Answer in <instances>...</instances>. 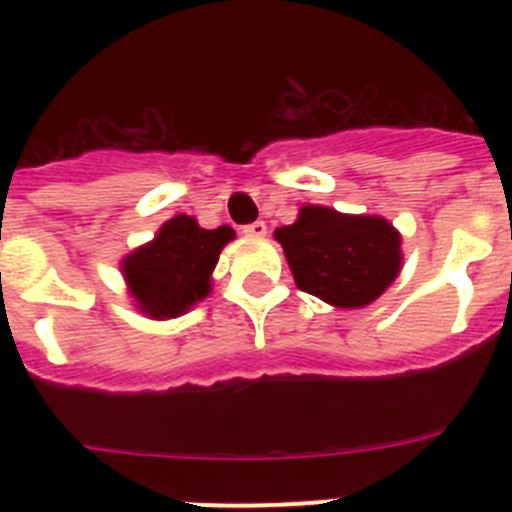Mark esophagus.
<instances>
[{
	"instance_id": "obj_1",
	"label": "esophagus",
	"mask_w": 512,
	"mask_h": 512,
	"mask_svg": "<svg viewBox=\"0 0 512 512\" xmlns=\"http://www.w3.org/2000/svg\"><path fill=\"white\" fill-rule=\"evenodd\" d=\"M243 235H248V238H264L266 235V225L261 223H251V225H243Z\"/></svg>"
}]
</instances>
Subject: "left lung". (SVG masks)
I'll return each instance as SVG.
<instances>
[{
	"instance_id": "left-lung-1",
	"label": "left lung",
	"mask_w": 512,
	"mask_h": 512,
	"mask_svg": "<svg viewBox=\"0 0 512 512\" xmlns=\"http://www.w3.org/2000/svg\"><path fill=\"white\" fill-rule=\"evenodd\" d=\"M274 238L297 287L341 310L372 305L402 269V235L382 215L305 205Z\"/></svg>"
}]
</instances>
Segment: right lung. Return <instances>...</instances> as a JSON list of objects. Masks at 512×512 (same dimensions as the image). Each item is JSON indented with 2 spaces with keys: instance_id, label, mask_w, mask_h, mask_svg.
<instances>
[{
  "instance_id": "obj_1",
  "label": "right lung",
  "mask_w": 512,
  "mask_h": 512,
  "mask_svg": "<svg viewBox=\"0 0 512 512\" xmlns=\"http://www.w3.org/2000/svg\"><path fill=\"white\" fill-rule=\"evenodd\" d=\"M235 230L200 228L192 215L166 220L153 241L122 256L120 271L135 310L151 320H171L212 292V271Z\"/></svg>"
}]
</instances>
